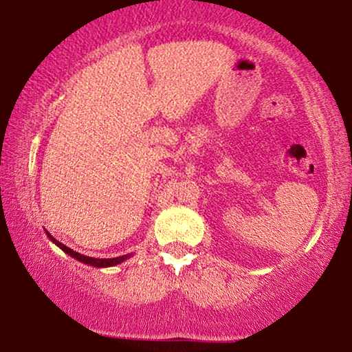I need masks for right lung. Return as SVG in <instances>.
Masks as SVG:
<instances>
[{
	"mask_svg": "<svg viewBox=\"0 0 352 352\" xmlns=\"http://www.w3.org/2000/svg\"><path fill=\"white\" fill-rule=\"evenodd\" d=\"M46 234H47V237H50L51 242L56 243L57 247H59V248L62 250V252L67 253V254H70V256L75 258L76 261H80V263H83V264H88V266H93V267H99V269H100V267H112V266H117V264H120V263L126 261L128 258L133 256V253L123 254V256H117V258H107V259H98V258L85 256V254H81V253H78V252H75V250L65 247L64 243H60L59 240H56L54 237H52V235H51L50 232H46Z\"/></svg>",
	"mask_w": 352,
	"mask_h": 352,
	"instance_id": "add662e5",
	"label": "right lung"
}]
</instances>
